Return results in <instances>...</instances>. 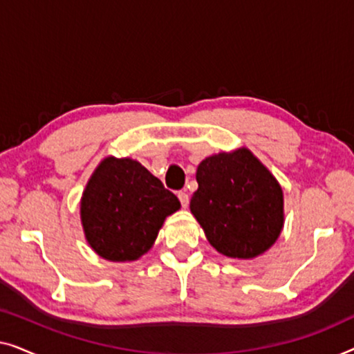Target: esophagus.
I'll list each match as a JSON object with an SVG mask.
<instances>
[{
  "label": "esophagus",
  "instance_id": "1",
  "mask_svg": "<svg viewBox=\"0 0 354 354\" xmlns=\"http://www.w3.org/2000/svg\"><path fill=\"white\" fill-rule=\"evenodd\" d=\"M177 196H178V200H180L182 207H187L188 203H190V198H188L187 193H185V192H178Z\"/></svg>",
  "mask_w": 354,
  "mask_h": 354
}]
</instances>
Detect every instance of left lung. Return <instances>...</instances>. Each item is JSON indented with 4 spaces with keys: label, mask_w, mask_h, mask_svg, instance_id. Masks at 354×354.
<instances>
[{
    "label": "left lung",
    "mask_w": 354,
    "mask_h": 354,
    "mask_svg": "<svg viewBox=\"0 0 354 354\" xmlns=\"http://www.w3.org/2000/svg\"><path fill=\"white\" fill-rule=\"evenodd\" d=\"M190 209L209 243L229 258H254L283 225L282 188L246 148L206 158Z\"/></svg>",
    "instance_id": "left-lung-1"
}]
</instances>
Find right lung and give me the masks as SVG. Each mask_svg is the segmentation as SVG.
Here are the masks:
<instances>
[{
	"instance_id": "right-lung-1",
	"label": "right lung",
	"mask_w": 354,
	"mask_h": 354,
	"mask_svg": "<svg viewBox=\"0 0 354 354\" xmlns=\"http://www.w3.org/2000/svg\"><path fill=\"white\" fill-rule=\"evenodd\" d=\"M180 201L133 159L106 158L82 198V224L91 248L109 261H135L151 248L164 219Z\"/></svg>"
}]
</instances>
